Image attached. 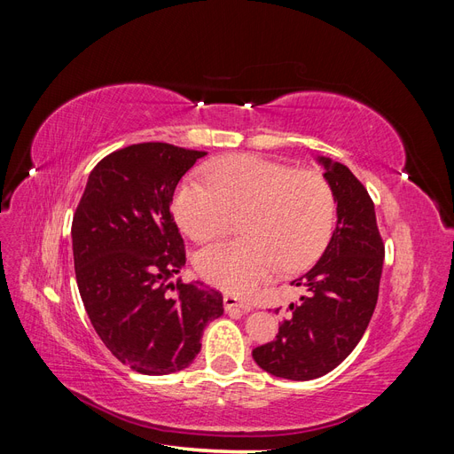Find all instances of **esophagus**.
I'll list each match as a JSON object with an SVG mask.
<instances>
[{
  "instance_id": "34e87169",
  "label": "esophagus",
  "mask_w": 454,
  "mask_h": 454,
  "mask_svg": "<svg viewBox=\"0 0 454 454\" xmlns=\"http://www.w3.org/2000/svg\"><path fill=\"white\" fill-rule=\"evenodd\" d=\"M223 305H225V310L250 312V310L254 309L250 303H244V301H240V299L235 297V295H225V297H223Z\"/></svg>"
}]
</instances>
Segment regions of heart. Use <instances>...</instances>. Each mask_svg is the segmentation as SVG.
Instances as JSON below:
<instances>
[{"instance_id":"b5f03b06","label":"heart","mask_w":454,"mask_h":454,"mask_svg":"<svg viewBox=\"0 0 454 454\" xmlns=\"http://www.w3.org/2000/svg\"><path fill=\"white\" fill-rule=\"evenodd\" d=\"M208 187L184 182L174 197V217L187 237L210 242L240 215L246 239L199 252L200 277L225 292L246 295L282 267H309L333 229L332 187L312 170H290L257 155H227L206 168Z\"/></svg>"}]
</instances>
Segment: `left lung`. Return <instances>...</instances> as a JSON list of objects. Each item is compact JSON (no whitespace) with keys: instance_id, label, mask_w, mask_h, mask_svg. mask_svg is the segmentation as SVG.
<instances>
[{"instance_id":"8db88e82","label":"left lung","mask_w":454,"mask_h":454,"mask_svg":"<svg viewBox=\"0 0 454 454\" xmlns=\"http://www.w3.org/2000/svg\"><path fill=\"white\" fill-rule=\"evenodd\" d=\"M316 160L337 202V225L318 263L292 282L307 295L286 309L277 339L252 352L261 369L290 380L318 379L356 348L377 305L384 259L367 189L345 164Z\"/></svg>"}]
</instances>
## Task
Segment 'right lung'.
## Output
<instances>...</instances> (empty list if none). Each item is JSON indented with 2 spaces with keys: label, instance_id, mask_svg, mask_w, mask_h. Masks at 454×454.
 Listing matches in <instances>:
<instances>
[{
  "label": "right lung",
  "instance_id": "obj_1",
  "mask_svg": "<svg viewBox=\"0 0 454 454\" xmlns=\"http://www.w3.org/2000/svg\"><path fill=\"white\" fill-rule=\"evenodd\" d=\"M204 155L162 142L117 149L90 172L74 215L75 278L90 324L109 352L142 375L185 369L200 352L204 327L223 314L219 292L168 282L185 265L172 197Z\"/></svg>",
  "mask_w": 454,
  "mask_h": 454
}]
</instances>
